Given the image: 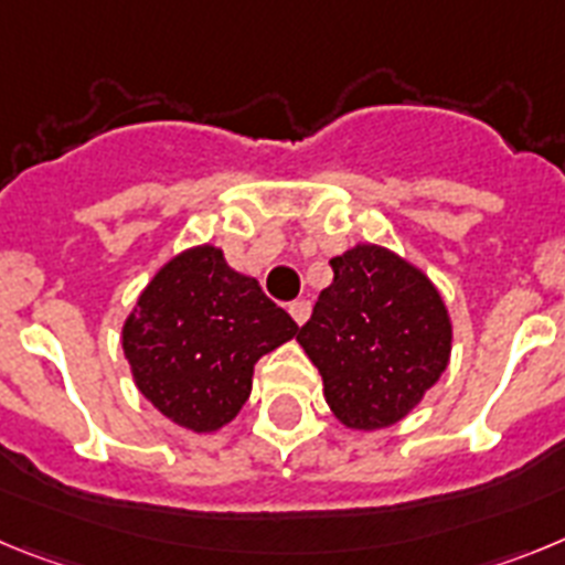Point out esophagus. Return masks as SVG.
I'll list each match as a JSON object with an SVG mask.
<instances>
[{
  "instance_id": "obj_1",
  "label": "esophagus",
  "mask_w": 565,
  "mask_h": 565,
  "mask_svg": "<svg viewBox=\"0 0 565 565\" xmlns=\"http://www.w3.org/2000/svg\"><path fill=\"white\" fill-rule=\"evenodd\" d=\"M310 301H292L289 303V316H292V321L298 323V327H301L303 321H307V318H310Z\"/></svg>"
}]
</instances>
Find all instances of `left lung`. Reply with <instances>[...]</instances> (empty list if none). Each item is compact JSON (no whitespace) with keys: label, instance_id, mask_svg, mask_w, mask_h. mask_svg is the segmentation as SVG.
Returning a JSON list of instances; mask_svg holds the SVG:
<instances>
[{"label":"left lung","instance_id":"1","mask_svg":"<svg viewBox=\"0 0 565 565\" xmlns=\"http://www.w3.org/2000/svg\"><path fill=\"white\" fill-rule=\"evenodd\" d=\"M298 343L323 377V398L350 429L398 424L446 370L452 327L429 278L401 255L358 244L330 262Z\"/></svg>","mask_w":565,"mask_h":565}]
</instances>
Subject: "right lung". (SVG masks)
I'll use <instances>...</instances> for the list:
<instances>
[{
	"mask_svg": "<svg viewBox=\"0 0 565 565\" xmlns=\"http://www.w3.org/2000/svg\"><path fill=\"white\" fill-rule=\"evenodd\" d=\"M298 335L255 278L222 249L193 247L156 273L125 321L121 347L136 386L184 429L215 431L249 398L255 361Z\"/></svg>",
	"mask_w": 565,
	"mask_h": 565,
	"instance_id": "right-lung-1",
	"label": "right lung"
}]
</instances>
